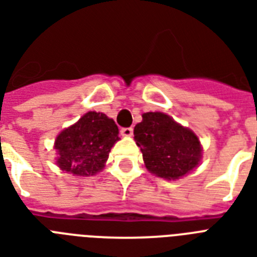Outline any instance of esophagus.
I'll return each instance as SVG.
<instances>
[{
    "instance_id": "1",
    "label": "esophagus",
    "mask_w": 257,
    "mask_h": 257,
    "mask_svg": "<svg viewBox=\"0 0 257 257\" xmlns=\"http://www.w3.org/2000/svg\"><path fill=\"white\" fill-rule=\"evenodd\" d=\"M121 135L124 136V137H131V136L133 135V129L132 128H122Z\"/></svg>"
}]
</instances>
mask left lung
I'll return each instance as SVG.
<instances>
[{
    "label": "left lung",
    "mask_w": 257,
    "mask_h": 257,
    "mask_svg": "<svg viewBox=\"0 0 257 257\" xmlns=\"http://www.w3.org/2000/svg\"><path fill=\"white\" fill-rule=\"evenodd\" d=\"M133 133L147 169L161 178H181L201 161L202 148L197 135L168 114L144 113Z\"/></svg>",
    "instance_id": "1"
}]
</instances>
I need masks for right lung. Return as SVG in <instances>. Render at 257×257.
I'll list each match as a JSON object with an SVG mask.
<instances>
[{
	"label": "right lung",
	"mask_w": 257,
	"mask_h": 257,
	"mask_svg": "<svg viewBox=\"0 0 257 257\" xmlns=\"http://www.w3.org/2000/svg\"><path fill=\"white\" fill-rule=\"evenodd\" d=\"M117 140L118 128L112 118L100 112H88L56 137L58 166L74 176H93L104 168Z\"/></svg>",
	"instance_id": "1"
}]
</instances>
